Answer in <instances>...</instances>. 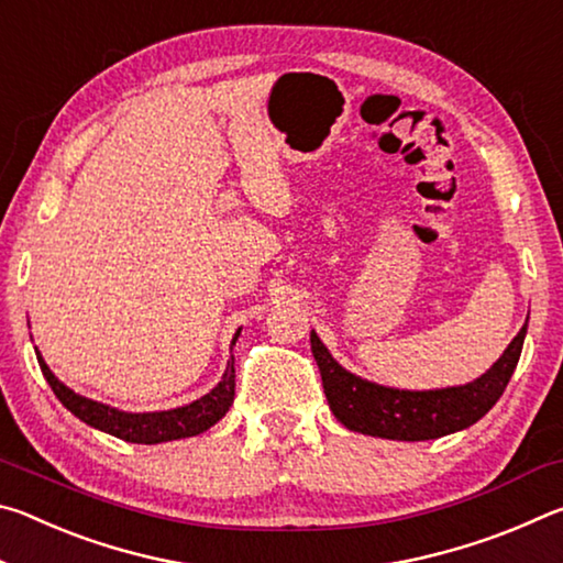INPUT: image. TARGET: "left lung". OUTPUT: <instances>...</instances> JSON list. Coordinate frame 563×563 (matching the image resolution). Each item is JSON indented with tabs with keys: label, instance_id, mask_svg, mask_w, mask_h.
Listing matches in <instances>:
<instances>
[{
	"label": "left lung",
	"instance_id": "left-lung-1",
	"mask_svg": "<svg viewBox=\"0 0 563 563\" xmlns=\"http://www.w3.org/2000/svg\"><path fill=\"white\" fill-rule=\"evenodd\" d=\"M527 322L487 373L466 385L440 389H397L369 383L342 367L316 330H310V347L320 367L328 405L340 424L383 440L424 442L466 430L497 405L517 369Z\"/></svg>",
	"mask_w": 563,
	"mask_h": 563
}]
</instances>
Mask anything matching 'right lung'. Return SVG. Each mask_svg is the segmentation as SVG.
Returning <instances> with one entry per match:
<instances>
[{
  "mask_svg": "<svg viewBox=\"0 0 563 563\" xmlns=\"http://www.w3.org/2000/svg\"><path fill=\"white\" fill-rule=\"evenodd\" d=\"M238 335H241V328L235 330L231 350L235 345ZM36 360H40L42 373L46 377V383H49V387L54 389V395L59 397V402L69 409L74 417H79L81 422H87L89 427H93V430H101L133 444H161V442L186 440V437H196L206 430H211L216 422H221L225 417L235 397V357L233 355L228 360L221 383H218L211 393L194 399L190 405L161 409V412H123L119 407H111V405L97 402V399L84 397L79 393H74L71 387H66L62 379L52 373L40 350H36Z\"/></svg>",
  "mask_w": 563,
  "mask_h": 563,
  "instance_id": "obj_1",
  "label": "right lung"
}]
</instances>
